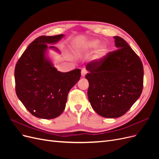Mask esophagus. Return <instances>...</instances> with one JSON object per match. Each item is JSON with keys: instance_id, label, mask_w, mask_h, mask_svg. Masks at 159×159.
Listing matches in <instances>:
<instances>
[{"instance_id": "34e87169", "label": "esophagus", "mask_w": 159, "mask_h": 159, "mask_svg": "<svg viewBox=\"0 0 159 159\" xmlns=\"http://www.w3.org/2000/svg\"><path fill=\"white\" fill-rule=\"evenodd\" d=\"M81 76L82 77H85V75H86V74H87V70H86L85 69H82L81 70Z\"/></svg>"}]
</instances>
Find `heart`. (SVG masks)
Listing matches in <instances>:
<instances>
[{"label":"heart","instance_id":"obj_1","mask_svg":"<svg viewBox=\"0 0 159 159\" xmlns=\"http://www.w3.org/2000/svg\"><path fill=\"white\" fill-rule=\"evenodd\" d=\"M99 44L100 41L99 40L93 39L86 41L84 43H82V44H80L78 46L80 48H81V49L85 50L86 51L93 50L98 47V48L95 50L94 53L93 60L95 61H101L107 56L109 48L106 44H102L99 46Z\"/></svg>","mask_w":159,"mask_h":159}]
</instances>
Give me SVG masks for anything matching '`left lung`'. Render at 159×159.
Here are the masks:
<instances>
[{"label": "left lung", "mask_w": 159, "mask_h": 159, "mask_svg": "<svg viewBox=\"0 0 159 159\" xmlns=\"http://www.w3.org/2000/svg\"><path fill=\"white\" fill-rule=\"evenodd\" d=\"M113 38L118 50L108 53L101 61H92L85 66L90 104L106 118H117L128 111L143 88L141 59L122 38Z\"/></svg>", "instance_id": "1"}]
</instances>
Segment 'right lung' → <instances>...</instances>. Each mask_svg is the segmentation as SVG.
Segmentation results:
<instances>
[{"mask_svg": "<svg viewBox=\"0 0 159 159\" xmlns=\"http://www.w3.org/2000/svg\"><path fill=\"white\" fill-rule=\"evenodd\" d=\"M64 34L41 36L28 46L14 70L16 93L26 109L34 116L50 119L64 111L68 94L80 80L81 70L63 73L57 71L46 53L48 48L59 52L54 46Z\"/></svg>", "mask_w": 159, "mask_h": 159, "instance_id": "add662e5", "label": "right lung"}]
</instances>
